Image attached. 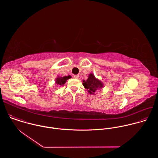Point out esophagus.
<instances>
[{"label":"esophagus","mask_w":158,"mask_h":158,"mask_svg":"<svg viewBox=\"0 0 158 158\" xmlns=\"http://www.w3.org/2000/svg\"><path fill=\"white\" fill-rule=\"evenodd\" d=\"M79 75H74V78H75V79H79Z\"/></svg>","instance_id":"1"}]
</instances>
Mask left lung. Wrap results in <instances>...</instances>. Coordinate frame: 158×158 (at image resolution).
I'll use <instances>...</instances> for the list:
<instances>
[{
  "label": "left lung",
  "mask_w": 158,
  "mask_h": 158,
  "mask_svg": "<svg viewBox=\"0 0 158 158\" xmlns=\"http://www.w3.org/2000/svg\"><path fill=\"white\" fill-rule=\"evenodd\" d=\"M82 82L84 87L87 89L88 93L91 94H95L98 91L104 87L102 82L96 78L94 75L92 73L89 74L86 81L83 80Z\"/></svg>",
  "instance_id": "obj_1"
}]
</instances>
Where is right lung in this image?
<instances>
[{"mask_svg":"<svg viewBox=\"0 0 158 158\" xmlns=\"http://www.w3.org/2000/svg\"><path fill=\"white\" fill-rule=\"evenodd\" d=\"M71 77V76H64V77H59L58 76L56 79V84L57 85H63L67 81V80H68Z\"/></svg>","mask_w":158,"mask_h":158,"instance_id":"1","label":"right lung"}]
</instances>
